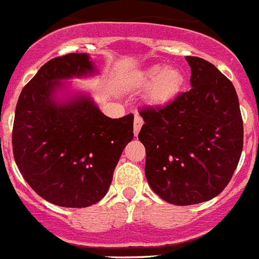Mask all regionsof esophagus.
<instances>
[{
  "instance_id": "obj_1",
  "label": "esophagus",
  "mask_w": 259,
  "mask_h": 259,
  "mask_svg": "<svg viewBox=\"0 0 259 259\" xmlns=\"http://www.w3.org/2000/svg\"><path fill=\"white\" fill-rule=\"evenodd\" d=\"M142 125H143V120L141 118V116L135 115L134 117V126H133V130H134V135L137 137V135L139 134V132H141V127Z\"/></svg>"
}]
</instances>
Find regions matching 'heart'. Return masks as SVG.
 Wrapping results in <instances>:
<instances>
[{
    "mask_svg": "<svg viewBox=\"0 0 259 259\" xmlns=\"http://www.w3.org/2000/svg\"><path fill=\"white\" fill-rule=\"evenodd\" d=\"M186 77L181 68L174 66L162 67L160 64L147 67L135 74L133 83L146 86V99L152 107L162 108L173 103L183 90Z\"/></svg>",
    "mask_w": 259,
    "mask_h": 259,
    "instance_id": "obj_1",
    "label": "heart"
}]
</instances>
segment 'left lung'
Listing matches in <instances>:
<instances>
[{
    "mask_svg": "<svg viewBox=\"0 0 259 259\" xmlns=\"http://www.w3.org/2000/svg\"><path fill=\"white\" fill-rule=\"evenodd\" d=\"M192 89L164 108L142 111L146 178L166 202L185 206L220 195L243 151V118L234 85L211 63L186 58Z\"/></svg>",
    "mask_w": 259,
    "mask_h": 259,
    "instance_id": "1",
    "label": "left lung"
}]
</instances>
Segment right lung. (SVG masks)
<instances>
[{
    "label": "right lung",
    "mask_w": 259,
    "mask_h": 259,
    "mask_svg": "<svg viewBox=\"0 0 259 259\" xmlns=\"http://www.w3.org/2000/svg\"><path fill=\"white\" fill-rule=\"evenodd\" d=\"M97 74L86 53L55 58L24 86L16 104V165L32 190L58 206L86 208L101 201L134 137V116L107 117L89 93L68 82Z\"/></svg>",
    "instance_id": "add662e5"
}]
</instances>
